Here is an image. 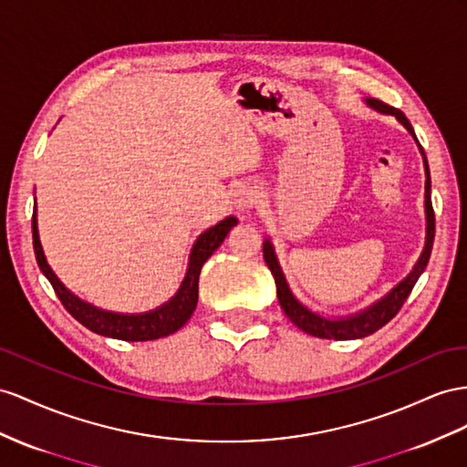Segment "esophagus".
Masks as SVG:
<instances>
[{
	"label": "esophagus",
	"instance_id": "esophagus-1",
	"mask_svg": "<svg viewBox=\"0 0 467 467\" xmlns=\"http://www.w3.org/2000/svg\"><path fill=\"white\" fill-rule=\"evenodd\" d=\"M260 201V191L253 183H241L233 191V202L238 211H250Z\"/></svg>",
	"mask_w": 467,
	"mask_h": 467
}]
</instances>
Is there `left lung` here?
I'll use <instances>...</instances> for the list:
<instances>
[{
	"mask_svg": "<svg viewBox=\"0 0 467 467\" xmlns=\"http://www.w3.org/2000/svg\"><path fill=\"white\" fill-rule=\"evenodd\" d=\"M365 104L368 106L370 110H375L379 114L385 116H394L397 122L402 124L406 128V131L414 138L418 151L422 155L424 161V175H426V183H424V214H426V238H424V248L420 258L416 260V265L412 266V270L406 274V278H402L390 292H387L382 297H379L377 302H373L370 306H367L365 309H358L357 314L351 316H343V317H329L319 312H314L312 307H307L300 297H297L288 280L284 276V270L280 266V260L276 254V248H274L270 236L265 238L262 243V253H265V260L272 272L274 282H276V292H278V302L284 309V314L290 317V321L294 326L300 327L302 331H306L307 336L314 337H321V339H337V341H349V339H361L370 336V333L379 331L382 326H387L389 321L399 314V309L402 307L404 300L409 297V294L412 292L414 284L420 278V274L424 272L428 260H430V253H432V244H434V209H432V197H430V170H428V161H426V153L422 150L420 143H418V138L414 134V130L400 110L392 109V106L375 100V99H365Z\"/></svg>",
	"mask_w": 467,
	"mask_h": 467,
	"instance_id": "8db88e82",
	"label": "left lung"
}]
</instances>
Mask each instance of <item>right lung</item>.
Listing matches in <instances>:
<instances>
[{"label": "right lung", "mask_w": 467, "mask_h": 467, "mask_svg": "<svg viewBox=\"0 0 467 467\" xmlns=\"http://www.w3.org/2000/svg\"><path fill=\"white\" fill-rule=\"evenodd\" d=\"M236 223L238 219L231 214V217L219 221L217 224L211 226V229L202 231L197 236L193 248H191L187 272L182 285H179V290L165 304L143 314L110 312V309H102L94 304H88L87 300H80L77 294L70 292L67 285L57 278V274L53 272L49 262L45 258L43 246L39 241V229H37V202H35L33 207L31 226H33V248H35L37 265L45 274V278L51 282L55 294L58 296V300L63 302V306L67 307V312L70 316H73L77 321H80V324L88 327L90 331L99 333V336H104V337L122 339V341H151V339L171 336V333H175L177 329H182L187 324V319L193 316L197 307V297H199L201 268L214 250L223 244L226 234H229V231Z\"/></svg>", "instance_id": "right-lung-1"}]
</instances>
